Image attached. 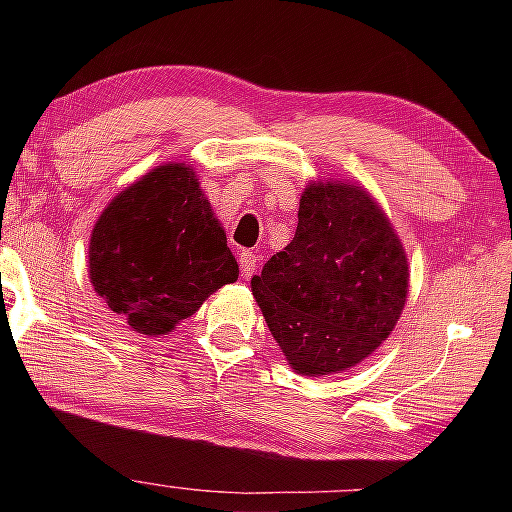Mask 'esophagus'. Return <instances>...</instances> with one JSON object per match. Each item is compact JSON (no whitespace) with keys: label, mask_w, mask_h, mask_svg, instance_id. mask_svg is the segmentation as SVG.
Masks as SVG:
<instances>
[{"label":"esophagus","mask_w":512,"mask_h":512,"mask_svg":"<svg viewBox=\"0 0 512 512\" xmlns=\"http://www.w3.org/2000/svg\"><path fill=\"white\" fill-rule=\"evenodd\" d=\"M258 265H261V256L256 254V251H242L240 254V270H242V277L249 279L254 272L258 270Z\"/></svg>","instance_id":"obj_1"}]
</instances>
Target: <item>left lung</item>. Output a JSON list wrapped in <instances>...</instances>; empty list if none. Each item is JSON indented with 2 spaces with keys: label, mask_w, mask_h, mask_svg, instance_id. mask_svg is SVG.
Returning <instances> with one entry per match:
<instances>
[{
  "label": "left lung",
  "mask_w": 512,
  "mask_h": 512,
  "mask_svg": "<svg viewBox=\"0 0 512 512\" xmlns=\"http://www.w3.org/2000/svg\"><path fill=\"white\" fill-rule=\"evenodd\" d=\"M270 333L296 373L352 368L387 340L408 296V258L361 186L305 188L293 240L251 279Z\"/></svg>",
  "instance_id": "1"
}]
</instances>
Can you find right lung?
Returning <instances> with one entry per match:
<instances>
[{
	"instance_id": "obj_1",
	"label": "right lung",
	"mask_w": 512,
	"mask_h": 512,
	"mask_svg": "<svg viewBox=\"0 0 512 512\" xmlns=\"http://www.w3.org/2000/svg\"><path fill=\"white\" fill-rule=\"evenodd\" d=\"M90 282L130 328L170 333L240 275L226 233L184 163L160 165L111 200L93 228Z\"/></svg>"
}]
</instances>
